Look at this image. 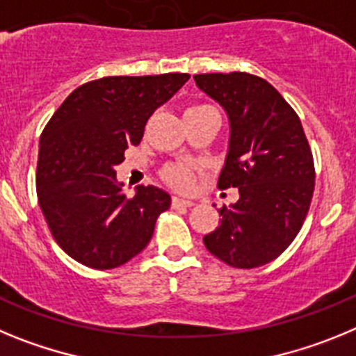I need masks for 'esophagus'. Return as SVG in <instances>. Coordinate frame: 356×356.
Segmentation results:
<instances>
[{"instance_id":"obj_1","label":"esophagus","mask_w":356,"mask_h":356,"mask_svg":"<svg viewBox=\"0 0 356 356\" xmlns=\"http://www.w3.org/2000/svg\"><path fill=\"white\" fill-rule=\"evenodd\" d=\"M172 207H175V209H178V207H194V201H191V200H184V197H172Z\"/></svg>"}]
</instances>
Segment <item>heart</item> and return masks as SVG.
Segmentation results:
<instances>
[{
    "label": "heart",
    "mask_w": 356,
    "mask_h": 356,
    "mask_svg": "<svg viewBox=\"0 0 356 356\" xmlns=\"http://www.w3.org/2000/svg\"><path fill=\"white\" fill-rule=\"evenodd\" d=\"M201 106L209 105H196L193 108H201ZM191 110V108H188ZM163 178L172 185V187L180 188V191H191L196 181V172H194L193 165L188 163H172L163 171Z\"/></svg>",
    "instance_id": "b5f03b06"
}]
</instances>
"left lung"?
I'll list each match as a JSON object with an SVG mask.
<instances>
[{
	"mask_svg": "<svg viewBox=\"0 0 356 356\" xmlns=\"http://www.w3.org/2000/svg\"><path fill=\"white\" fill-rule=\"evenodd\" d=\"M196 85L226 110L229 146L217 187L238 188L207 250L237 269L266 266L300 234L314 194L312 149L292 106L248 72L196 74Z\"/></svg>",
	"mask_w": 356,
	"mask_h": 356,
	"instance_id": "8db88e82",
	"label": "left lung"
}]
</instances>
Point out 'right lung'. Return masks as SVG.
Instances as JSON below:
<instances>
[{
    "label": "right lung",
    "mask_w": 356,
    "mask_h": 356,
    "mask_svg": "<svg viewBox=\"0 0 356 356\" xmlns=\"http://www.w3.org/2000/svg\"><path fill=\"white\" fill-rule=\"evenodd\" d=\"M187 72L105 76L72 90L40 135L37 197L53 238L76 262L114 269L139 254L171 196L139 185L122 191L115 165L143 140L160 105L188 80Z\"/></svg>",
    "instance_id": "obj_1"
}]
</instances>
